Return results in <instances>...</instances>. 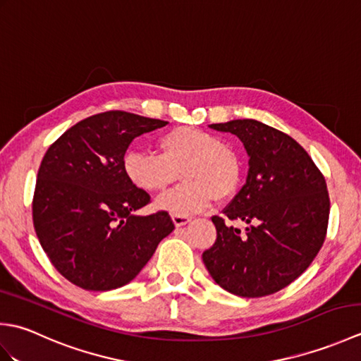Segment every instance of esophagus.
Wrapping results in <instances>:
<instances>
[{
    "label": "esophagus",
    "instance_id": "1",
    "mask_svg": "<svg viewBox=\"0 0 361 361\" xmlns=\"http://www.w3.org/2000/svg\"><path fill=\"white\" fill-rule=\"evenodd\" d=\"M172 221H173V225H175L176 228H180V226L188 225L189 221H190V217H188V216H180V214H173V216H172Z\"/></svg>",
    "mask_w": 361,
    "mask_h": 361
}]
</instances>
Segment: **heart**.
Returning a JSON list of instances; mask_svg holds the SVG:
<instances>
[{
    "label": "heart",
    "instance_id": "heart-1",
    "mask_svg": "<svg viewBox=\"0 0 361 361\" xmlns=\"http://www.w3.org/2000/svg\"><path fill=\"white\" fill-rule=\"evenodd\" d=\"M161 153L130 150L122 166L132 185L145 192H159L178 178L181 186L161 195L157 208L180 216L208 209L214 200L235 194L240 159L235 150L206 130L180 126L158 137Z\"/></svg>",
    "mask_w": 361,
    "mask_h": 361
}]
</instances>
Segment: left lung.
<instances>
[{"label":"left lung","instance_id":"8db88e82","mask_svg":"<svg viewBox=\"0 0 361 361\" xmlns=\"http://www.w3.org/2000/svg\"><path fill=\"white\" fill-rule=\"evenodd\" d=\"M235 135L247 150L248 176L224 217L214 216L217 239L203 262L221 288L237 296L276 293L299 278L326 239L329 192L309 153L293 137L255 119L212 124ZM242 219L245 232L231 221Z\"/></svg>","mask_w":361,"mask_h":361}]
</instances>
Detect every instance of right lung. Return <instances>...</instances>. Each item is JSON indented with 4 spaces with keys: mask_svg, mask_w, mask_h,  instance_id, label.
Masks as SVG:
<instances>
[{
    "mask_svg": "<svg viewBox=\"0 0 361 361\" xmlns=\"http://www.w3.org/2000/svg\"><path fill=\"white\" fill-rule=\"evenodd\" d=\"M166 124L119 110L99 113L68 128L44 153L34 228L51 264L74 286L93 291L126 286L173 231L166 211L135 216L150 195L130 183L122 166L136 136Z\"/></svg>",
    "mask_w": 361,
    "mask_h": 361,
    "instance_id": "obj_1",
    "label": "right lung"
}]
</instances>
